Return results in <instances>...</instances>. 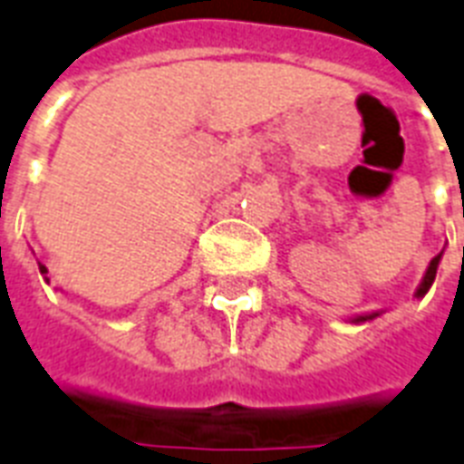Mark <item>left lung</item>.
Segmentation results:
<instances>
[{"mask_svg":"<svg viewBox=\"0 0 464 464\" xmlns=\"http://www.w3.org/2000/svg\"><path fill=\"white\" fill-rule=\"evenodd\" d=\"M440 256H443V251H440V254H436V256L430 258V264H429V271H426V276H423L421 285H419V290H416V295H419V297H421V295H426V293H429V288H430V283L436 281L438 261H440ZM372 317H375V314H370V317H358V319H355V322H362V319H372Z\"/></svg>","mask_w":464,"mask_h":464,"instance_id":"obj_1","label":"left lung"}]
</instances>
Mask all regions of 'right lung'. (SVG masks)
<instances>
[{
  "label": "right lung",
  "mask_w": 464,
  "mask_h": 464,
  "mask_svg": "<svg viewBox=\"0 0 464 464\" xmlns=\"http://www.w3.org/2000/svg\"><path fill=\"white\" fill-rule=\"evenodd\" d=\"M41 273H43V276H45V273H48V268H45V266H43V264H41Z\"/></svg>",
  "instance_id": "add662e5"
}]
</instances>
